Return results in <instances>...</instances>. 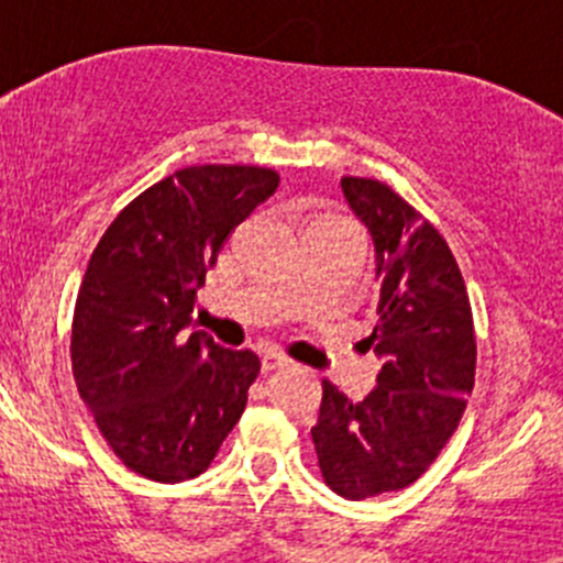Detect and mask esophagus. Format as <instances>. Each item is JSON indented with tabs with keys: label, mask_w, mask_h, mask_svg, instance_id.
I'll use <instances>...</instances> for the list:
<instances>
[{
	"label": "esophagus",
	"mask_w": 563,
	"mask_h": 563,
	"mask_svg": "<svg viewBox=\"0 0 563 563\" xmlns=\"http://www.w3.org/2000/svg\"><path fill=\"white\" fill-rule=\"evenodd\" d=\"M288 363V357L283 352H277V349H264L262 352V367L264 371H275V367H283Z\"/></svg>",
	"instance_id": "34e87169"
}]
</instances>
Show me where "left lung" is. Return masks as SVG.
<instances>
[{"mask_svg": "<svg viewBox=\"0 0 563 563\" xmlns=\"http://www.w3.org/2000/svg\"><path fill=\"white\" fill-rule=\"evenodd\" d=\"M341 190L376 245L378 320L365 344L380 371L363 402L322 380L312 442L328 487L365 500L416 482L455 434L476 335L466 283L434 224L378 179L341 177Z\"/></svg>", "mask_w": 563, "mask_h": 563, "instance_id": "left-lung-1", "label": "left lung"}]
</instances>
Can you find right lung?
Instances as JSON below:
<instances>
[{"instance_id":"add662e5","label":"right lung","mask_w":563,"mask_h":563,"mask_svg":"<svg viewBox=\"0 0 563 563\" xmlns=\"http://www.w3.org/2000/svg\"><path fill=\"white\" fill-rule=\"evenodd\" d=\"M277 183L262 166H187L140 192L89 260L74 378L100 434L145 479L203 474L243 416L260 357L185 328L219 249Z\"/></svg>"}]
</instances>
